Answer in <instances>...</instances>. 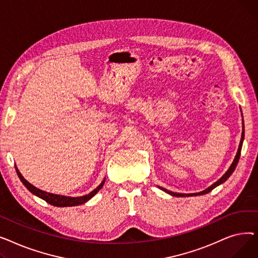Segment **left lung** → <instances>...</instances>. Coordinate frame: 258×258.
I'll return each mask as SVG.
<instances>
[{"label":"left lung","instance_id":"left-lung-1","mask_svg":"<svg viewBox=\"0 0 258 258\" xmlns=\"http://www.w3.org/2000/svg\"><path fill=\"white\" fill-rule=\"evenodd\" d=\"M243 137H245V130H243V124H242L241 139H240V142H239V146H238V150H237L236 156H235V158H234V160H233V162H232L231 166L229 167V169H228V170L225 172V174L223 175V177H222L220 180H218V181H216L215 183H213V184H212L210 187H208L207 189H205V190H203V191H201V192H196V194H177V192H172V191H169V190H167V189H165V188H162V187H159V188L161 189V190H163V191H165V192H167V194H169L170 196H173V197H194V196L206 195V194L210 192V191L212 190V189H214L216 186H219V185H221L222 183H224L225 181H227V180H228V178L230 177V175H231V174L233 173V171H234V169H235V167H236V165H237V163H238L239 157H240V151H241V146H242Z\"/></svg>","mask_w":258,"mask_h":258}]
</instances>
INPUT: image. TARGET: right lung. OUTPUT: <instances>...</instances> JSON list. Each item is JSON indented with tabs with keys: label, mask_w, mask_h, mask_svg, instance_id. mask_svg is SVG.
<instances>
[{
	"label": "right lung",
	"mask_w": 258,
	"mask_h": 258,
	"mask_svg": "<svg viewBox=\"0 0 258 258\" xmlns=\"http://www.w3.org/2000/svg\"><path fill=\"white\" fill-rule=\"evenodd\" d=\"M16 170H17V173L19 175L20 180L22 181V183L26 186V188L28 189V190L35 195L36 197L43 199L44 201H46L47 203H49L50 205H53V206H56V207H71V206H78V205H81L84 204V203L88 202L90 199H92L95 195H96L100 189L102 188L103 184H104V181L105 179L94 189L93 191H91L89 195H86V196H83V197H77V198H72V197H66V196H59V195H54V194H50V192H46L44 190H40V189L36 188L35 186H33L32 184H30L28 181L25 180L23 175L21 174V172L19 171L18 167H16Z\"/></svg>",
	"instance_id": "1"
}]
</instances>
